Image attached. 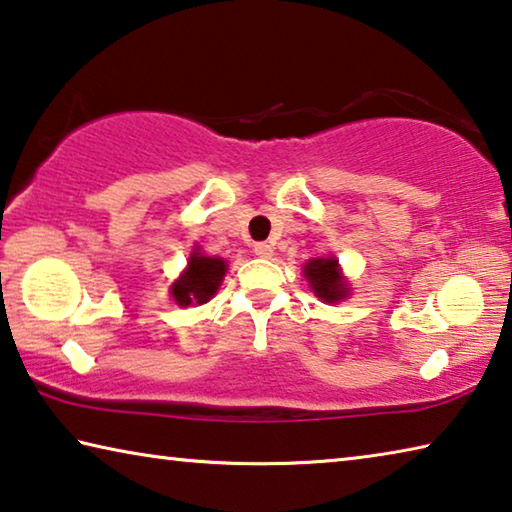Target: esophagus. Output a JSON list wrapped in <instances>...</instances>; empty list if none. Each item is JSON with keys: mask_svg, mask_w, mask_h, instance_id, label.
<instances>
[{"mask_svg": "<svg viewBox=\"0 0 512 512\" xmlns=\"http://www.w3.org/2000/svg\"><path fill=\"white\" fill-rule=\"evenodd\" d=\"M253 250H255L257 257H271L273 255V246L268 244V241H259V244L253 246Z\"/></svg>", "mask_w": 512, "mask_h": 512, "instance_id": "esophagus-1", "label": "esophagus"}]
</instances>
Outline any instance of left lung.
<instances>
[{
    "mask_svg": "<svg viewBox=\"0 0 512 512\" xmlns=\"http://www.w3.org/2000/svg\"><path fill=\"white\" fill-rule=\"evenodd\" d=\"M305 277L316 291L318 298L325 302H339L348 296V284L343 282L339 273V262L334 257L329 259H311L305 266Z\"/></svg>",
    "mask_w": 512,
    "mask_h": 512,
    "instance_id": "8db88e82",
    "label": "left lung"
}]
</instances>
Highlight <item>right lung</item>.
Masks as SVG:
<instances>
[{"label": "right lung", "mask_w": 512, "mask_h": 512, "mask_svg": "<svg viewBox=\"0 0 512 512\" xmlns=\"http://www.w3.org/2000/svg\"><path fill=\"white\" fill-rule=\"evenodd\" d=\"M225 275V262L219 257H205L201 253H194L189 257L187 271L183 273L178 282H173L171 296L180 307L187 305H203L210 300L216 289L221 287V280Z\"/></svg>", "instance_id": "add662e5"}]
</instances>
